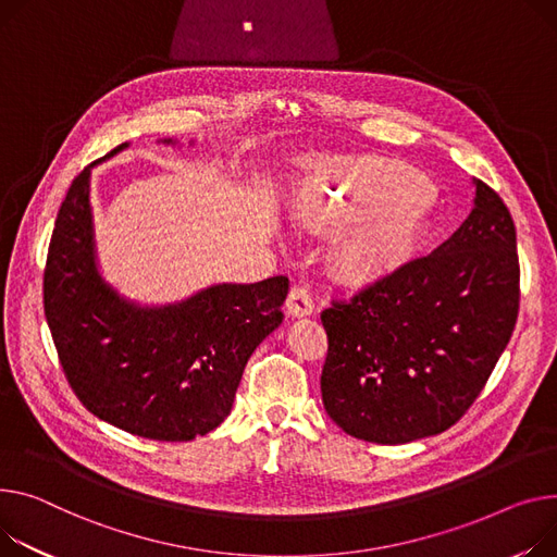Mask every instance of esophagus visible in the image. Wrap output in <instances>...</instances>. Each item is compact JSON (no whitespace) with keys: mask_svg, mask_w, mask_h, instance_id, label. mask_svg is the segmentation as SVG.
Returning <instances> with one entry per match:
<instances>
[{"mask_svg":"<svg viewBox=\"0 0 557 557\" xmlns=\"http://www.w3.org/2000/svg\"><path fill=\"white\" fill-rule=\"evenodd\" d=\"M286 313L290 318H307L313 313V298L309 288L293 286L286 298Z\"/></svg>","mask_w":557,"mask_h":557,"instance_id":"1","label":"esophagus"}]
</instances>
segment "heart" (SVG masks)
Returning <instances> with one entry per match:
<instances>
[{
    "instance_id": "1",
    "label": "heart",
    "mask_w": 557,
    "mask_h": 557,
    "mask_svg": "<svg viewBox=\"0 0 557 557\" xmlns=\"http://www.w3.org/2000/svg\"><path fill=\"white\" fill-rule=\"evenodd\" d=\"M311 231H341L333 271L354 286L385 284L410 271L436 235L434 185L414 165L381 154L311 159L295 193Z\"/></svg>"
}]
</instances>
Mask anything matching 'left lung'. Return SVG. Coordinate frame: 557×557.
I'll use <instances>...</instances> for the list:
<instances>
[{"label":"left lung","instance_id":"1","mask_svg":"<svg viewBox=\"0 0 557 557\" xmlns=\"http://www.w3.org/2000/svg\"><path fill=\"white\" fill-rule=\"evenodd\" d=\"M463 224L410 271L322 311L326 414L347 434L398 446L455 425L484 389L520 309L508 208L472 178Z\"/></svg>","mask_w":557,"mask_h":557}]
</instances>
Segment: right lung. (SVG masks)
Returning <instances> with one entry per match:
<instances>
[{
	"mask_svg": "<svg viewBox=\"0 0 557 557\" xmlns=\"http://www.w3.org/2000/svg\"><path fill=\"white\" fill-rule=\"evenodd\" d=\"M94 165L73 178L60 206L45 269V315L64 374L94 417L129 434L203 436L231 414L248 358L282 324L288 277L210 284L165 305L127 298L100 271Z\"/></svg>",
	"mask_w": 557,
	"mask_h": 557,
	"instance_id": "1",
	"label": "right lung"
}]
</instances>
